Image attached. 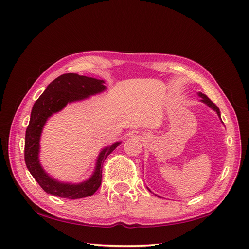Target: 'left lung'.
Here are the masks:
<instances>
[{"label":"left lung","instance_id":"left-lung-1","mask_svg":"<svg viewBox=\"0 0 249 249\" xmlns=\"http://www.w3.org/2000/svg\"><path fill=\"white\" fill-rule=\"evenodd\" d=\"M197 95H198L199 97H201V99H200V102H201V103H203V104H206L209 108H211V109H212L213 111H215V112L217 113L218 117H219V119L221 120V114H220V110H219V108H218V107L216 106V105H215L212 101H211L206 94H203V93H201V92H198V93H197ZM221 123L223 124L222 120H221ZM146 188H147V190H148L149 192H152V191H150V189H149L148 187H146ZM152 193H153V192H152ZM153 194H155V193H153ZM155 195H156V196H158V197H161V196H159V195H157V194H155Z\"/></svg>","mask_w":249,"mask_h":249}]
</instances>
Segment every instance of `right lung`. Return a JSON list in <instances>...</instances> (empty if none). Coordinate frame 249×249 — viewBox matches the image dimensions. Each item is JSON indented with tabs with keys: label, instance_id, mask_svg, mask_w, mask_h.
Instances as JSON below:
<instances>
[{
	"label": "right lung",
	"instance_id": "1",
	"mask_svg": "<svg viewBox=\"0 0 249 249\" xmlns=\"http://www.w3.org/2000/svg\"><path fill=\"white\" fill-rule=\"evenodd\" d=\"M106 90L104 80L80 76L78 73H64L50 83L33 105L26 130L25 162L30 173L47 193L62 198L78 199L91 196L100 188L103 163L113 150L122 144V141L102 148L95 160L92 175L80 183L62 182L50 176L42 167L39 153L41 133L50 117L63 110L69 104L87 100Z\"/></svg>",
	"mask_w": 249,
	"mask_h": 249
}]
</instances>
